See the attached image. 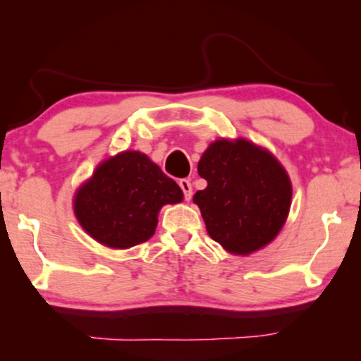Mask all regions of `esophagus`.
Instances as JSON below:
<instances>
[{"mask_svg": "<svg viewBox=\"0 0 361 361\" xmlns=\"http://www.w3.org/2000/svg\"><path fill=\"white\" fill-rule=\"evenodd\" d=\"M179 187L184 192V199L185 200H190L192 199V184L189 179H180L179 180Z\"/></svg>", "mask_w": 361, "mask_h": 361, "instance_id": "1", "label": "esophagus"}]
</instances>
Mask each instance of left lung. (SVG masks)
<instances>
[{"instance_id": "8db88e82", "label": "left lung", "mask_w": 361, "mask_h": 361, "mask_svg": "<svg viewBox=\"0 0 361 361\" xmlns=\"http://www.w3.org/2000/svg\"><path fill=\"white\" fill-rule=\"evenodd\" d=\"M207 187L194 195L207 231L235 255L263 248L288 219L293 187L283 166L253 142H212L199 162Z\"/></svg>"}]
</instances>
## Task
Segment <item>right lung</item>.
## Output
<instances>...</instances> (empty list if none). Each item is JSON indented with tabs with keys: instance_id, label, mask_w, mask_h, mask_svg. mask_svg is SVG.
<instances>
[{
	"instance_id": "add662e5",
	"label": "right lung",
	"mask_w": 361,
	"mask_h": 361,
	"mask_svg": "<svg viewBox=\"0 0 361 361\" xmlns=\"http://www.w3.org/2000/svg\"><path fill=\"white\" fill-rule=\"evenodd\" d=\"M182 200L171 177L137 151L121 152L97 167L75 195L83 230L110 248H131L154 235L157 212Z\"/></svg>"
}]
</instances>
